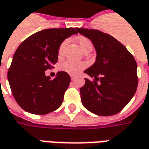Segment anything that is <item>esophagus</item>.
<instances>
[{"instance_id":"34e87169","label":"esophagus","mask_w":149,"mask_h":149,"mask_svg":"<svg viewBox=\"0 0 149 149\" xmlns=\"http://www.w3.org/2000/svg\"><path fill=\"white\" fill-rule=\"evenodd\" d=\"M75 78H76V77H75V76H71V80H74Z\"/></svg>"}]
</instances>
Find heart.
Segmentation results:
<instances>
[{
    "label": "heart",
    "instance_id": "b5f03b06",
    "mask_svg": "<svg viewBox=\"0 0 149 149\" xmlns=\"http://www.w3.org/2000/svg\"><path fill=\"white\" fill-rule=\"evenodd\" d=\"M78 44L80 46L81 49L84 52L85 49L89 48V47H92V42H90V40L86 38H80L77 39ZM67 44V40H65L61 43L59 48V55L62 56L63 52H64V47ZM85 64L83 62H77V61H73V60H67L65 61L64 64L61 65V68L64 71L67 72L70 74H78L79 72L84 69L85 68Z\"/></svg>",
    "mask_w": 149,
    "mask_h": 149
}]
</instances>
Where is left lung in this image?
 I'll list each match as a JSON object with an SVG mask.
<instances>
[{"label":"left lung","instance_id":"left-lung-1","mask_svg":"<svg viewBox=\"0 0 149 149\" xmlns=\"http://www.w3.org/2000/svg\"><path fill=\"white\" fill-rule=\"evenodd\" d=\"M79 34L91 40L96 60L84 72L94 78H85L80 89L83 106L100 116L118 114L127 106L137 89V64L133 56L111 35L97 30L77 28Z\"/></svg>","mask_w":149,"mask_h":149}]
</instances>
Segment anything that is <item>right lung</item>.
I'll return each mask as SVG.
<instances>
[{
	"label": "right lung",
	"mask_w": 149,
	"mask_h": 149,
	"mask_svg": "<svg viewBox=\"0 0 149 149\" xmlns=\"http://www.w3.org/2000/svg\"><path fill=\"white\" fill-rule=\"evenodd\" d=\"M77 33V28L46 29L31 35L17 47L7 77L13 97L24 111L47 114L61 106L70 76L58 72L52 80L45 71L57 62L61 43Z\"/></svg>",
	"instance_id": "right-lung-1"
}]
</instances>
